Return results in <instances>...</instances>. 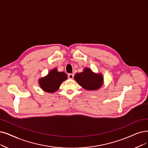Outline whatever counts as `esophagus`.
<instances>
[{
  "instance_id": "esophagus-1",
  "label": "esophagus",
  "mask_w": 148,
  "mask_h": 148,
  "mask_svg": "<svg viewBox=\"0 0 148 148\" xmlns=\"http://www.w3.org/2000/svg\"><path fill=\"white\" fill-rule=\"evenodd\" d=\"M73 77H74V75L73 74H72V73H70V74H69L68 75V78H69V79H73Z\"/></svg>"
}]
</instances>
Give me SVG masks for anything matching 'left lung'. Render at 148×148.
Segmentation results:
<instances>
[{"mask_svg":"<svg viewBox=\"0 0 148 148\" xmlns=\"http://www.w3.org/2000/svg\"><path fill=\"white\" fill-rule=\"evenodd\" d=\"M74 78L81 86L88 90L98 89L101 86L103 80L101 75L93 73L87 68L84 72L76 73Z\"/></svg>","mask_w":148,"mask_h":148,"instance_id":"left-lung-1","label":"left lung"}]
</instances>
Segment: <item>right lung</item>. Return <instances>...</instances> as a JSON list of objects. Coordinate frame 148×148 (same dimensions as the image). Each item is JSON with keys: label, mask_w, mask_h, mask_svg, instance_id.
Instances as JSON below:
<instances>
[{"label": "right lung", "mask_w": 148, "mask_h": 148, "mask_svg": "<svg viewBox=\"0 0 148 148\" xmlns=\"http://www.w3.org/2000/svg\"><path fill=\"white\" fill-rule=\"evenodd\" d=\"M67 75L64 72H58L57 69L51 70L47 76L39 79V84L42 89L49 93L56 92L62 82L67 79Z\"/></svg>", "instance_id": "right-lung-1"}]
</instances>
